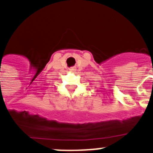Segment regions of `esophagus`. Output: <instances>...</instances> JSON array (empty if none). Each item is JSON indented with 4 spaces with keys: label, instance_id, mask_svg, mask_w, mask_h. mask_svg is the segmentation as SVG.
Wrapping results in <instances>:
<instances>
[{
    "label": "esophagus",
    "instance_id": "1",
    "mask_svg": "<svg viewBox=\"0 0 153 153\" xmlns=\"http://www.w3.org/2000/svg\"><path fill=\"white\" fill-rule=\"evenodd\" d=\"M70 71H75L76 69L74 68V67H72V68H70Z\"/></svg>",
    "mask_w": 153,
    "mask_h": 153
}]
</instances>
